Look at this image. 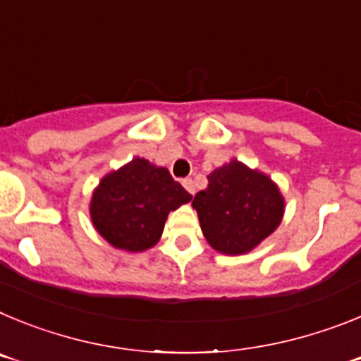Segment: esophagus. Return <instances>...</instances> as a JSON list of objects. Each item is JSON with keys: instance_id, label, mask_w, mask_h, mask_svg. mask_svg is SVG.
Masks as SVG:
<instances>
[{"instance_id": "esophagus-1", "label": "esophagus", "mask_w": 361, "mask_h": 361, "mask_svg": "<svg viewBox=\"0 0 361 361\" xmlns=\"http://www.w3.org/2000/svg\"><path fill=\"white\" fill-rule=\"evenodd\" d=\"M183 186L186 188V191L190 193V195H195V184H193V180H191V178H184Z\"/></svg>"}]
</instances>
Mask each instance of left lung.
Masks as SVG:
<instances>
[{"mask_svg":"<svg viewBox=\"0 0 361 361\" xmlns=\"http://www.w3.org/2000/svg\"><path fill=\"white\" fill-rule=\"evenodd\" d=\"M208 183L191 204L213 250L247 253L279 228L283 199L267 175L231 161L209 173Z\"/></svg>","mask_w":361,"mask_h":361,"instance_id":"1","label":"left lung"}]
</instances>
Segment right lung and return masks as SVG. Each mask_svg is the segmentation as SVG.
Masks as SVG:
<instances>
[{
    "label": "right lung",
    "instance_id": "add662e5",
    "mask_svg": "<svg viewBox=\"0 0 361 361\" xmlns=\"http://www.w3.org/2000/svg\"><path fill=\"white\" fill-rule=\"evenodd\" d=\"M191 195L166 168L133 159L101 180L90 204L95 229L114 247L145 251L159 242L168 213Z\"/></svg>",
    "mask_w": 361,
    "mask_h": 361
}]
</instances>
